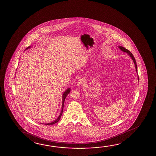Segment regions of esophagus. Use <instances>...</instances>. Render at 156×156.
Instances as JSON below:
<instances>
[{
    "mask_svg": "<svg viewBox=\"0 0 156 156\" xmlns=\"http://www.w3.org/2000/svg\"><path fill=\"white\" fill-rule=\"evenodd\" d=\"M85 84V80L83 78H81L77 82V84L79 87H83Z\"/></svg>",
    "mask_w": 156,
    "mask_h": 156,
    "instance_id": "34e87169",
    "label": "esophagus"
}]
</instances>
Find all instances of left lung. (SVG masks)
<instances>
[{
	"label": "left lung",
	"instance_id": "1",
	"mask_svg": "<svg viewBox=\"0 0 156 156\" xmlns=\"http://www.w3.org/2000/svg\"><path fill=\"white\" fill-rule=\"evenodd\" d=\"M119 48H120V49L122 50V51H124V52H126L129 55V56L132 58V59L133 60V61L134 63V64H135V67H136V72L137 73V66H136V59H135V58L134 57L133 55V54L131 53L129 51V50L127 49L126 48H125L123 47H121V46H120L119 47Z\"/></svg>",
	"mask_w": 156,
	"mask_h": 156
}]
</instances>
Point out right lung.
<instances>
[{"mask_svg": "<svg viewBox=\"0 0 156 156\" xmlns=\"http://www.w3.org/2000/svg\"><path fill=\"white\" fill-rule=\"evenodd\" d=\"M30 48V47H27V48H26V49H28ZM70 91V88H68V89L64 92V93L63 94V95H62V110H61V113L59 114V116L58 117V118H57L55 121H54V122H50V123H48V124H45V125H51L55 124V123H56L58 121H59V119L61 118V116H62V113H63V106H64V100H65V99L66 98V97H67V95H68V94L69 93Z\"/></svg>", "mask_w": 156, "mask_h": 156, "instance_id": "add662e5", "label": "right lung"}]
</instances>
